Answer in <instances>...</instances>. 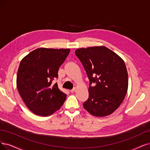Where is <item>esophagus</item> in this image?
<instances>
[{"mask_svg":"<svg viewBox=\"0 0 150 150\" xmlns=\"http://www.w3.org/2000/svg\"><path fill=\"white\" fill-rule=\"evenodd\" d=\"M75 90H76V88H74L73 89L71 90H70V93H74V92H75Z\"/></svg>","mask_w":150,"mask_h":150,"instance_id":"34e87169","label":"esophagus"}]
</instances>
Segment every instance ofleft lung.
Returning <instances> with one entry per match:
<instances>
[{
	"label": "left lung",
	"mask_w": 150,
	"mask_h": 150,
	"mask_svg": "<svg viewBox=\"0 0 150 150\" xmlns=\"http://www.w3.org/2000/svg\"><path fill=\"white\" fill-rule=\"evenodd\" d=\"M90 80L89 97L83 107L91 114H111L122 103L128 89V74L124 61L104 46L76 49L75 52ZM94 83V87L91 84Z\"/></svg>",
	"instance_id": "8db88e82"
}]
</instances>
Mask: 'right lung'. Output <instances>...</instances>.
<instances>
[{
	"mask_svg": "<svg viewBox=\"0 0 150 150\" xmlns=\"http://www.w3.org/2000/svg\"><path fill=\"white\" fill-rule=\"evenodd\" d=\"M70 49L38 48L20 62L16 86L22 99L30 110L48 116L59 110L67 95L52 81L58 78L60 66L70 53Z\"/></svg>",
	"mask_w": 150,
	"mask_h": 150,
	"instance_id": "obj_1",
	"label": "right lung"
}]
</instances>
